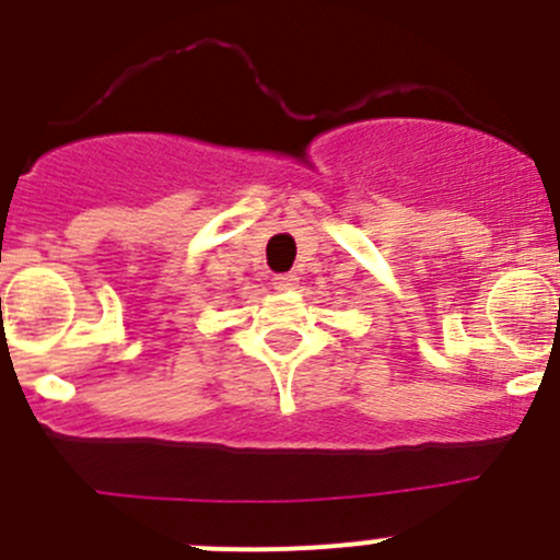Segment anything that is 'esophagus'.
Returning a JSON list of instances; mask_svg holds the SVG:
<instances>
[{
    "label": "esophagus",
    "instance_id": "esophagus-1",
    "mask_svg": "<svg viewBox=\"0 0 560 560\" xmlns=\"http://www.w3.org/2000/svg\"><path fill=\"white\" fill-rule=\"evenodd\" d=\"M298 284V276L295 273H276L273 276V287L276 290H292Z\"/></svg>",
    "mask_w": 560,
    "mask_h": 560
}]
</instances>
